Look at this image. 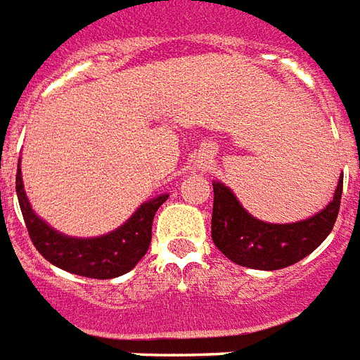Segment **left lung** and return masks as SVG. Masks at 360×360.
Segmentation results:
<instances>
[{
    "label": "left lung",
    "mask_w": 360,
    "mask_h": 360,
    "mask_svg": "<svg viewBox=\"0 0 360 360\" xmlns=\"http://www.w3.org/2000/svg\"><path fill=\"white\" fill-rule=\"evenodd\" d=\"M343 192L339 176L333 200L316 215L297 223H266L252 217L223 182H213L211 238L231 262L250 269L274 271L312 254L335 225Z\"/></svg>",
    "instance_id": "1"
}]
</instances>
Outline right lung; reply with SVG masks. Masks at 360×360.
Instances as JSON below:
<instances>
[{
    "label": "right lung",
    "instance_id": "add662e5",
    "mask_svg": "<svg viewBox=\"0 0 360 360\" xmlns=\"http://www.w3.org/2000/svg\"><path fill=\"white\" fill-rule=\"evenodd\" d=\"M15 186L25 225L38 252L63 271L91 279H114L137 266V262L147 254L151 244L155 213L168 198V193H162L141 203L134 215L112 233L91 238H75L58 233L32 211L22 186L21 160L17 165Z\"/></svg>",
    "mask_w": 360,
    "mask_h": 360
}]
</instances>
